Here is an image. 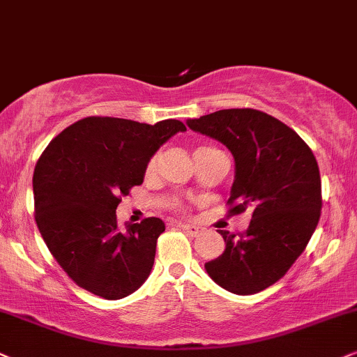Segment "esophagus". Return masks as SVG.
<instances>
[{"label":"esophagus","instance_id":"34e87169","mask_svg":"<svg viewBox=\"0 0 357 357\" xmlns=\"http://www.w3.org/2000/svg\"><path fill=\"white\" fill-rule=\"evenodd\" d=\"M179 227H181L184 232L189 234V236H192V237L199 236V232L202 231L201 225H196V224H179Z\"/></svg>","mask_w":357,"mask_h":357}]
</instances>
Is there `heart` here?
I'll return each instance as SVG.
<instances>
[{"instance_id": "heart-1", "label": "heart", "mask_w": 357, "mask_h": 357, "mask_svg": "<svg viewBox=\"0 0 357 357\" xmlns=\"http://www.w3.org/2000/svg\"><path fill=\"white\" fill-rule=\"evenodd\" d=\"M206 150H214V148H209V146H199V148H197V150L194 151V153L206 151ZM155 166H156V156H153L151 160H150V163H148V166H146V171H148V173H151V171L155 169Z\"/></svg>"}]
</instances>
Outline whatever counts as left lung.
<instances>
[{"label":"left lung","mask_w":357,"mask_h":357,"mask_svg":"<svg viewBox=\"0 0 357 357\" xmlns=\"http://www.w3.org/2000/svg\"><path fill=\"white\" fill-rule=\"evenodd\" d=\"M192 132L232 153V214L252 211L243 234L219 231L225 250L204 265L236 295L278 282L305 250L321 214V179L313 151L290 126L254 108H229L188 120Z\"/></svg>","instance_id":"8db88e82"}]
</instances>
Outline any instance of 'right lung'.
<instances>
[{"label":"right lung","mask_w":357,"mask_h":357,"mask_svg":"<svg viewBox=\"0 0 357 357\" xmlns=\"http://www.w3.org/2000/svg\"><path fill=\"white\" fill-rule=\"evenodd\" d=\"M178 132H186L179 120L148 125L87 116L40 155L33 176L36 224L57 264L84 290L120 300L150 277L165 222L148 218L120 229L115 211Z\"/></svg>","instance_id":"obj_1"}]
</instances>
